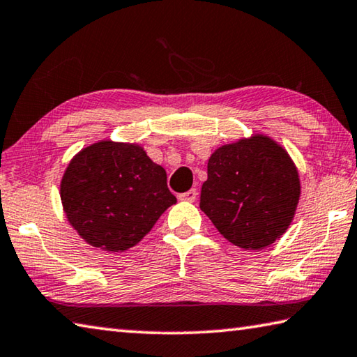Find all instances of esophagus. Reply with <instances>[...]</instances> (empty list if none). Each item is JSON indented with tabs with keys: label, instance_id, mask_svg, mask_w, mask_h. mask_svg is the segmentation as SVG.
<instances>
[{
	"label": "esophagus",
	"instance_id": "obj_1",
	"mask_svg": "<svg viewBox=\"0 0 357 357\" xmlns=\"http://www.w3.org/2000/svg\"><path fill=\"white\" fill-rule=\"evenodd\" d=\"M197 195H198V192H197V189H190V190H187V192H184V193H181L179 195V200H183V202H195L197 200Z\"/></svg>",
	"mask_w": 357,
	"mask_h": 357
}]
</instances>
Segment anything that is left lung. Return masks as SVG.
<instances>
[{
	"mask_svg": "<svg viewBox=\"0 0 357 357\" xmlns=\"http://www.w3.org/2000/svg\"><path fill=\"white\" fill-rule=\"evenodd\" d=\"M299 197V173L287 149L253 134L211 154L200 208L229 243L261 250L285 234Z\"/></svg>",
	"mask_w": 357,
	"mask_h": 357,
	"instance_id": "8db88e82",
	"label": "left lung"
}]
</instances>
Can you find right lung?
Instances as JSON below:
<instances>
[{
    "mask_svg": "<svg viewBox=\"0 0 357 357\" xmlns=\"http://www.w3.org/2000/svg\"><path fill=\"white\" fill-rule=\"evenodd\" d=\"M68 222L89 245L124 252L176 203L167 172L137 143L100 140L72 157L59 184Z\"/></svg>",
    "mask_w": 357,
    "mask_h": 357,
    "instance_id": "1",
    "label": "right lung"
}]
</instances>
